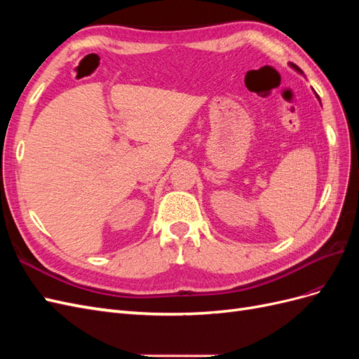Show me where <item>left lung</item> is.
<instances>
[{"label":"left lung","mask_w":359,"mask_h":359,"mask_svg":"<svg viewBox=\"0 0 359 359\" xmlns=\"http://www.w3.org/2000/svg\"><path fill=\"white\" fill-rule=\"evenodd\" d=\"M289 66H290V67H292L293 70H295V72H298V73H301V74H302V70H301V69H299L298 66H295V64H292V62H289ZM314 94H316V93H314ZM316 97H318V100L320 102V99H319V95H318V94H316Z\"/></svg>","instance_id":"left-lung-1"}]
</instances>
